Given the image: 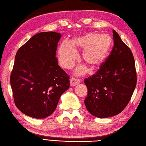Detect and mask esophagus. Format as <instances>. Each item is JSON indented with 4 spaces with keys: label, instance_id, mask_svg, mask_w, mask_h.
Masks as SVG:
<instances>
[{
    "label": "esophagus",
    "instance_id": "obj_1",
    "mask_svg": "<svg viewBox=\"0 0 146 146\" xmlns=\"http://www.w3.org/2000/svg\"><path fill=\"white\" fill-rule=\"evenodd\" d=\"M70 82L71 86H76L77 84H78L79 82H80V81H79L78 79H77L76 78H72L70 79Z\"/></svg>",
    "mask_w": 146,
    "mask_h": 146
}]
</instances>
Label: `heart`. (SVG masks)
<instances>
[{"label":"heart","mask_w":146,"mask_h":146,"mask_svg":"<svg viewBox=\"0 0 146 146\" xmlns=\"http://www.w3.org/2000/svg\"><path fill=\"white\" fill-rule=\"evenodd\" d=\"M112 40L110 35L97 32H90L81 36L74 37L69 41L63 40L58 50L59 62L63 67L72 68L78 58L76 48L83 49L82 60L90 66L91 69H96L102 65L111 52ZM87 70L85 66H80L76 72L83 74Z\"/></svg>","instance_id":"heart-1"}]
</instances>
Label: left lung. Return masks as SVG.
Here are the masks:
<instances>
[{"label": "left lung", "mask_w": 146, "mask_h": 146, "mask_svg": "<svg viewBox=\"0 0 146 146\" xmlns=\"http://www.w3.org/2000/svg\"><path fill=\"white\" fill-rule=\"evenodd\" d=\"M114 47L98 72L85 79L88 96L84 104L91 114L100 118L120 113L130 100L137 84L133 55L119 34L112 30Z\"/></svg>", "instance_id": "left-lung-1"}]
</instances>
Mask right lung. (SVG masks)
Returning a JSON list of instances; mask_svg holds the SVG:
<instances>
[{"label": "right lung", "instance_id": "add662e5", "mask_svg": "<svg viewBox=\"0 0 146 146\" xmlns=\"http://www.w3.org/2000/svg\"><path fill=\"white\" fill-rule=\"evenodd\" d=\"M54 32L34 35L18 49L10 78L16 106L30 117L42 119L56 109L61 95L70 87L69 76L58 64Z\"/></svg>", "mask_w": 146, "mask_h": 146}]
</instances>
